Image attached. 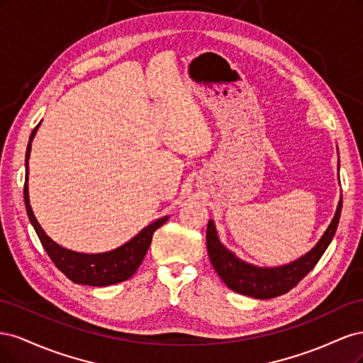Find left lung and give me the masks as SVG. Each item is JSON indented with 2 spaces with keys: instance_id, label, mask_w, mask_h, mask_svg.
Segmentation results:
<instances>
[{
  "instance_id": "1",
  "label": "left lung",
  "mask_w": 363,
  "mask_h": 363,
  "mask_svg": "<svg viewBox=\"0 0 363 363\" xmlns=\"http://www.w3.org/2000/svg\"><path fill=\"white\" fill-rule=\"evenodd\" d=\"M340 208H342V196L339 199L330 225L327 227L316 245L301 257L280 267H257L239 259L233 251H230L227 247L223 245L221 240H219L213 219H211L206 232L208 259H211L218 276L227 284V288L257 300L274 298V296L289 292L294 286L298 284L303 277H306L313 269L318 260L324 255L327 247L330 245L336 233L340 218Z\"/></svg>"
}]
</instances>
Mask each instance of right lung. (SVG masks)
I'll return each mask as SVG.
<instances>
[{
    "instance_id": "obj_1",
    "label": "right lung",
    "mask_w": 363,
    "mask_h": 363,
    "mask_svg": "<svg viewBox=\"0 0 363 363\" xmlns=\"http://www.w3.org/2000/svg\"><path fill=\"white\" fill-rule=\"evenodd\" d=\"M39 125L40 123L31 131L26 152L27 175L24 184V201L30 223L33 228L36 230V235L39 236L43 250L48 252V256L54 262V265H56L71 281L77 284H87V286H111V284L121 283L130 279L140 267L142 260H144L150 248L152 235H155L159 227H162L168 221L169 216L167 215L156 219V221H152L145 228H142L136 236L128 240V242L106 252H79L54 242V240L43 232V228L38 223L35 213L31 211L28 196V159L31 152V142L36 136Z\"/></svg>"
}]
</instances>
